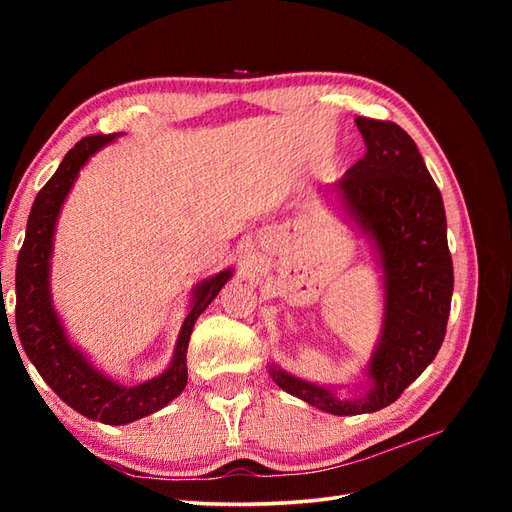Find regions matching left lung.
I'll list each match as a JSON object with an SVG mask.
<instances>
[{
	"instance_id": "obj_1",
	"label": "left lung",
	"mask_w": 512,
	"mask_h": 512,
	"mask_svg": "<svg viewBox=\"0 0 512 512\" xmlns=\"http://www.w3.org/2000/svg\"><path fill=\"white\" fill-rule=\"evenodd\" d=\"M354 123L365 156L327 192L369 239L382 271L384 312L363 374L367 384H356L359 395L339 397L342 386H322L267 365L282 391L337 416L382 410L423 374L444 342L453 297L442 194L416 143L393 121L356 117Z\"/></svg>"
}]
</instances>
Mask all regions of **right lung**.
<instances>
[{
	"instance_id": "right-lung-1",
	"label": "right lung",
	"mask_w": 512,
	"mask_h": 512,
	"mask_svg": "<svg viewBox=\"0 0 512 512\" xmlns=\"http://www.w3.org/2000/svg\"><path fill=\"white\" fill-rule=\"evenodd\" d=\"M115 134L87 136L74 145L61 160L55 175L38 192L27 220L25 241L17 260V333L29 361L42 380L79 414L106 425H128L147 414L168 406L188 384V354L194 322L207 305L218 297L222 286L232 277L224 269L192 288L190 312L185 316L175 344L173 359L156 378L136 386H123L87 359V354L70 342L64 322L53 307L51 294V256L55 226L61 207L79 177L83 166L100 149L111 145Z\"/></svg>"
}]
</instances>
